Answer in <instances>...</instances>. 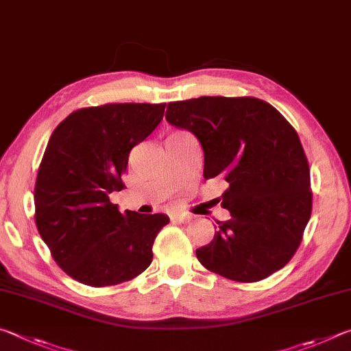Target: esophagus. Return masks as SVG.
<instances>
[{
  "label": "esophagus",
  "instance_id": "34e87169",
  "mask_svg": "<svg viewBox=\"0 0 351 351\" xmlns=\"http://www.w3.org/2000/svg\"><path fill=\"white\" fill-rule=\"evenodd\" d=\"M174 220L180 223H189L193 220V216H189V214H177V216H174Z\"/></svg>",
  "mask_w": 351,
  "mask_h": 351
}]
</instances>
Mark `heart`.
Instances as JSON below:
<instances>
[{"mask_svg": "<svg viewBox=\"0 0 351 351\" xmlns=\"http://www.w3.org/2000/svg\"><path fill=\"white\" fill-rule=\"evenodd\" d=\"M188 137H191L186 131H182V129H177V131H171L168 135H166V145L169 143H176V141L185 140Z\"/></svg>", "mask_w": 351, "mask_h": 351, "instance_id": "b5f03b06", "label": "heart"}]
</instances>
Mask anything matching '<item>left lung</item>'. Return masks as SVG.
<instances>
[{
	"label": "left lung",
	"instance_id": "obj_1",
	"mask_svg": "<svg viewBox=\"0 0 351 351\" xmlns=\"http://www.w3.org/2000/svg\"><path fill=\"white\" fill-rule=\"evenodd\" d=\"M166 120L204 147V177L226 182L219 200L231 219L195 250L213 273L259 282L284 268L311 216L310 166L299 135L271 104L254 97H199L168 103Z\"/></svg>",
	"mask_w": 351,
	"mask_h": 351
}]
</instances>
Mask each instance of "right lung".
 Returning <instances> with one entry per match:
<instances>
[{"label": "right lung", "mask_w": 351, "mask_h": 351, "mask_svg": "<svg viewBox=\"0 0 351 351\" xmlns=\"http://www.w3.org/2000/svg\"><path fill=\"white\" fill-rule=\"evenodd\" d=\"M165 103H108L73 110L55 128L35 182V223L63 271L89 287L119 285L152 262L165 214H121L129 152L163 119Z\"/></svg>", "instance_id": "1"}]
</instances>
